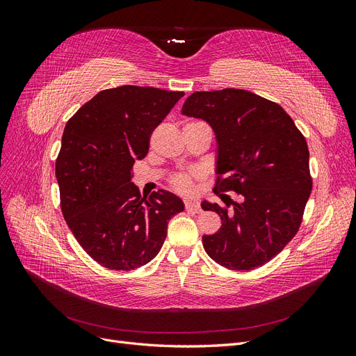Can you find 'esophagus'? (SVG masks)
<instances>
[{
    "mask_svg": "<svg viewBox=\"0 0 356 356\" xmlns=\"http://www.w3.org/2000/svg\"><path fill=\"white\" fill-rule=\"evenodd\" d=\"M184 203H186V209L187 211H191V212H195V213H199L202 211L200 207H199V203L195 202V200H186Z\"/></svg>",
    "mask_w": 356,
    "mask_h": 356,
    "instance_id": "34e87169",
    "label": "esophagus"
}]
</instances>
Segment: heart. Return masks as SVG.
<instances>
[{
	"label": "heart",
	"mask_w": 356,
	"mask_h": 356,
	"mask_svg": "<svg viewBox=\"0 0 356 356\" xmlns=\"http://www.w3.org/2000/svg\"><path fill=\"white\" fill-rule=\"evenodd\" d=\"M172 187L179 193H190L193 190V179L187 174H178L170 181Z\"/></svg>",
	"instance_id": "b5f03b06"
}]
</instances>
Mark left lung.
<instances>
[{
  "instance_id": "1",
  "label": "left lung",
  "mask_w": 356,
  "mask_h": 356,
  "mask_svg": "<svg viewBox=\"0 0 356 356\" xmlns=\"http://www.w3.org/2000/svg\"><path fill=\"white\" fill-rule=\"evenodd\" d=\"M182 114L211 124L218 143L213 193L233 209L202 202L221 229L202 238L215 263L252 270L281 252L303 220L312 191L309 148L281 105L242 89L195 92ZM238 192L239 202L223 193Z\"/></svg>"
}]
</instances>
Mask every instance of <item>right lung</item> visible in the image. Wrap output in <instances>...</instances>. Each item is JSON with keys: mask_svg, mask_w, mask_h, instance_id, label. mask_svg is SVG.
<instances>
[{"mask_svg": "<svg viewBox=\"0 0 356 356\" xmlns=\"http://www.w3.org/2000/svg\"><path fill=\"white\" fill-rule=\"evenodd\" d=\"M184 96L139 86L101 90L75 113L56 159L60 209L74 238L96 263L135 270L165 242L168 222L184 211L174 193L141 197L131 182L149 136Z\"/></svg>", "mask_w": 356, "mask_h": 356, "instance_id": "right-lung-1", "label": "right lung"}]
</instances>
